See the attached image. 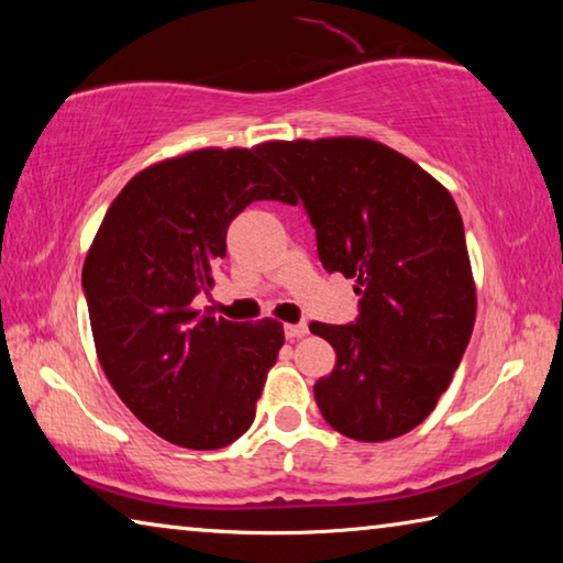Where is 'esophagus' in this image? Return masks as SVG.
Returning <instances> with one entry per match:
<instances>
[{
    "instance_id": "esophagus-1",
    "label": "esophagus",
    "mask_w": 563,
    "mask_h": 563,
    "mask_svg": "<svg viewBox=\"0 0 563 563\" xmlns=\"http://www.w3.org/2000/svg\"><path fill=\"white\" fill-rule=\"evenodd\" d=\"M308 322H295V325H285V338L288 340H300L308 335Z\"/></svg>"
}]
</instances>
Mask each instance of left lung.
I'll use <instances>...</instances> for the list:
<instances>
[{
    "mask_svg": "<svg viewBox=\"0 0 563 563\" xmlns=\"http://www.w3.org/2000/svg\"><path fill=\"white\" fill-rule=\"evenodd\" d=\"M261 156L298 190L325 271L360 295L350 325L310 322L338 355L316 383L322 417L357 442L407 434L450 387L476 318L454 198L373 139L268 141Z\"/></svg>",
    "mask_w": 563,
    "mask_h": 563,
    "instance_id": "obj_1",
    "label": "left lung"
}]
</instances>
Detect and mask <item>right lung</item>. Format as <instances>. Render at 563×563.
I'll use <instances>...</instances> for the list:
<instances>
[{
	"label": "right lung",
	"instance_id": "add662e5",
	"mask_svg": "<svg viewBox=\"0 0 563 563\" xmlns=\"http://www.w3.org/2000/svg\"><path fill=\"white\" fill-rule=\"evenodd\" d=\"M253 201L295 203L261 146L166 158L121 188L84 261L111 387L151 432L186 450H221L253 424L285 342L273 318L231 322L190 308L213 288L228 225Z\"/></svg>",
	"mask_w": 563,
	"mask_h": 563
}]
</instances>
